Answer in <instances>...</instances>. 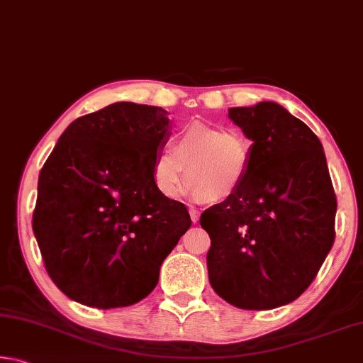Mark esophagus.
<instances>
[{
    "label": "esophagus",
    "mask_w": 363,
    "mask_h": 363,
    "mask_svg": "<svg viewBox=\"0 0 363 363\" xmlns=\"http://www.w3.org/2000/svg\"><path fill=\"white\" fill-rule=\"evenodd\" d=\"M189 213H190V219H192V223L195 224L196 220H199V218H200V211L195 210V208H190Z\"/></svg>",
    "instance_id": "34e87169"
}]
</instances>
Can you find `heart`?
<instances>
[{"label":"heart","mask_w":363,"mask_h":363,"mask_svg":"<svg viewBox=\"0 0 363 363\" xmlns=\"http://www.w3.org/2000/svg\"><path fill=\"white\" fill-rule=\"evenodd\" d=\"M253 158V140L237 130L213 125H190L177 133L174 150L157 153L152 181L157 192L174 200L182 192L194 200L220 201L237 194L247 182Z\"/></svg>","instance_id":"heart-1"}]
</instances>
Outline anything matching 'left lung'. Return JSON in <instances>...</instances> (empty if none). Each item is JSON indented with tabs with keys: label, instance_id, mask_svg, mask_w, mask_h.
Wrapping results in <instances>:
<instances>
[{
	"label": "left lung",
	"instance_id": "1",
	"mask_svg": "<svg viewBox=\"0 0 363 363\" xmlns=\"http://www.w3.org/2000/svg\"><path fill=\"white\" fill-rule=\"evenodd\" d=\"M253 140L243 187L203 211L208 277L227 303L285 306L317 277L335 242L336 195L318 138L275 102L229 108Z\"/></svg>",
	"mask_w": 363,
	"mask_h": 363
}]
</instances>
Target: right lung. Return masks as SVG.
<instances>
[{"instance_id":"1","label":"right lung","mask_w":363,"mask_h":363,"mask_svg":"<svg viewBox=\"0 0 363 363\" xmlns=\"http://www.w3.org/2000/svg\"><path fill=\"white\" fill-rule=\"evenodd\" d=\"M168 126L162 107L116 102L70 123L43 164L33 233L49 277L77 303H139L192 224L152 181Z\"/></svg>"}]
</instances>
